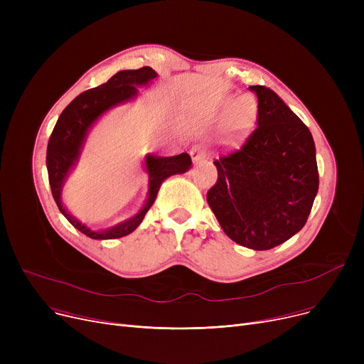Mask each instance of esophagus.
<instances>
[{"label":"esophagus","mask_w":364,"mask_h":364,"mask_svg":"<svg viewBox=\"0 0 364 364\" xmlns=\"http://www.w3.org/2000/svg\"><path fill=\"white\" fill-rule=\"evenodd\" d=\"M190 155H192V159H193V164H200L206 159V153L203 149H200L199 146H195L192 149V151H190Z\"/></svg>","instance_id":"obj_1"}]
</instances>
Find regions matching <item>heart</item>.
Here are the masks:
<instances>
[{
    "instance_id": "1",
    "label": "heart",
    "mask_w": 364,
    "mask_h": 364,
    "mask_svg": "<svg viewBox=\"0 0 364 364\" xmlns=\"http://www.w3.org/2000/svg\"><path fill=\"white\" fill-rule=\"evenodd\" d=\"M257 102L251 95L240 97L232 110V127L235 129H243L250 127L257 117Z\"/></svg>"
}]
</instances>
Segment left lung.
Here are the masks:
<instances>
[{"instance_id":"obj_1","label":"left lung","mask_w":364,"mask_h":364,"mask_svg":"<svg viewBox=\"0 0 364 364\" xmlns=\"http://www.w3.org/2000/svg\"><path fill=\"white\" fill-rule=\"evenodd\" d=\"M257 92V127L214 165L206 200L224 233L265 251L291 239L309 220L318 190L316 146L310 129L264 85Z\"/></svg>"}]
</instances>
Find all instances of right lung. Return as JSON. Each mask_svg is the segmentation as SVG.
<instances>
[{"mask_svg": "<svg viewBox=\"0 0 364 364\" xmlns=\"http://www.w3.org/2000/svg\"><path fill=\"white\" fill-rule=\"evenodd\" d=\"M153 78H156V72L149 66L136 70H121L117 75H113L107 82L81 92L78 97H75L65 107L50 136L47 146V169L51 195L66 220L75 228H78L81 233L91 239H118L132 233L140 225L146 213L149 211L153 202H155L162 181L174 174H181V172H186L192 166V158H190L188 153H181V155L169 158H159L151 155L147 156L146 168L149 172L150 187L149 198L143 209L136 217H132L128 221L106 232H91L88 227L82 225L78 220H75L70 214H68L62 205V184L69 169L80 155L82 141L91 124L109 107L134 97L137 92L136 85L147 84Z\"/></svg>", "mask_w": 364, "mask_h": 364, "instance_id": "right-lung-1", "label": "right lung"}]
</instances>
